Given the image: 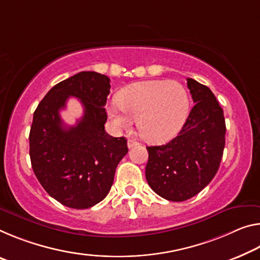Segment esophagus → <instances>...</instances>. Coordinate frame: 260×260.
Segmentation results:
<instances>
[{
	"label": "esophagus",
	"instance_id": "1",
	"mask_svg": "<svg viewBox=\"0 0 260 260\" xmlns=\"http://www.w3.org/2000/svg\"><path fill=\"white\" fill-rule=\"evenodd\" d=\"M139 145V142L138 141H135V140H132V139H129L128 141H127V146H128V148L131 149V148H133L134 146H138Z\"/></svg>",
	"mask_w": 260,
	"mask_h": 260
}]
</instances>
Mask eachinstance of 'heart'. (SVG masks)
<instances>
[{
    "instance_id": "heart-1",
    "label": "heart",
    "mask_w": 260,
    "mask_h": 260,
    "mask_svg": "<svg viewBox=\"0 0 260 260\" xmlns=\"http://www.w3.org/2000/svg\"><path fill=\"white\" fill-rule=\"evenodd\" d=\"M110 105L109 117L115 128L128 129L138 120L141 137L151 142L174 138L186 120L189 101L186 89L177 81H142L126 86Z\"/></svg>"
}]
</instances>
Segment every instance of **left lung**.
Wrapping results in <instances>:
<instances>
[{"label":"left lung","mask_w":260,"mask_h":260,"mask_svg":"<svg viewBox=\"0 0 260 260\" xmlns=\"http://www.w3.org/2000/svg\"><path fill=\"white\" fill-rule=\"evenodd\" d=\"M187 86L196 103L175 139L147 147L146 178L152 191L169 201H185L211 183L225 143V121L212 90L193 78Z\"/></svg>","instance_id":"8db88e82"}]
</instances>
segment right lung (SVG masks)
<instances>
[{"instance_id": "obj_1", "label": "right lung", "mask_w": 260, "mask_h": 260, "mask_svg": "<svg viewBox=\"0 0 260 260\" xmlns=\"http://www.w3.org/2000/svg\"><path fill=\"white\" fill-rule=\"evenodd\" d=\"M110 88L108 76L81 72L53 86L34 113L28 137L32 169L45 191L67 207L101 203L128 152L125 138L105 132ZM69 96L78 98L85 109L75 126H66L59 117Z\"/></svg>"}]
</instances>
